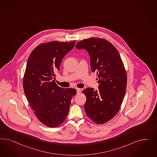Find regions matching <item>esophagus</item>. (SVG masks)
Segmentation results:
<instances>
[{"label":"esophagus","mask_w":157,"mask_h":157,"mask_svg":"<svg viewBox=\"0 0 157 157\" xmlns=\"http://www.w3.org/2000/svg\"><path fill=\"white\" fill-rule=\"evenodd\" d=\"M76 93L77 94H79L81 93V89H79V88H76Z\"/></svg>","instance_id":"34e87169"}]
</instances>
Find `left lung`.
Segmentation results:
<instances>
[{"instance_id": "obj_1", "label": "left lung", "mask_w": 157, "mask_h": 157, "mask_svg": "<svg viewBox=\"0 0 157 157\" xmlns=\"http://www.w3.org/2000/svg\"><path fill=\"white\" fill-rule=\"evenodd\" d=\"M78 49H85L90 59L91 71L97 73L98 89L87 88L85 110L95 123L104 124L118 112L127 86V74L118 51L103 38H90L76 44Z\"/></svg>"}]
</instances>
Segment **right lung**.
<instances>
[{"label": "right lung", "instance_id": "1", "mask_svg": "<svg viewBox=\"0 0 157 157\" xmlns=\"http://www.w3.org/2000/svg\"><path fill=\"white\" fill-rule=\"evenodd\" d=\"M71 43L52 41L35 48L24 74V92L37 119L49 127H56L66 119L75 89L62 88L55 83L63 58L74 47Z\"/></svg>", "mask_w": 157, "mask_h": 157}]
</instances>
